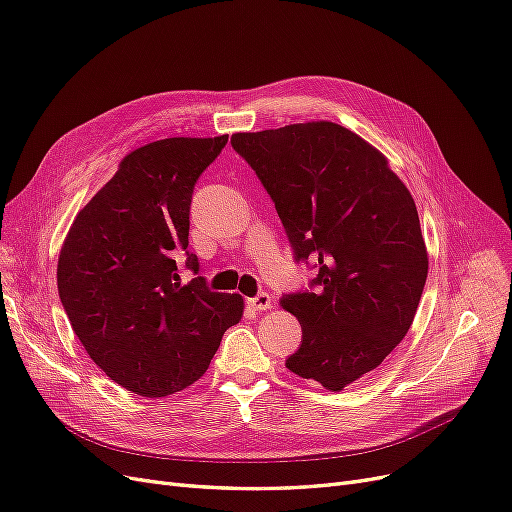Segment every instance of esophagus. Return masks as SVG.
I'll return each mask as SVG.
<instances>
[{
	"mask_svg": "<svg viewBox=\"0 0 512 512\" xmlns=\"http://www.w3.org/2000/svg\"><path fill=\"white\" fill-rule=\"evenodd\" d=\"M247 305L256 309V312H265V309L273 307V299L269 297L267 292H260V294H256L254 299H247Z\"/></svg>",
	"mask_w": 512,
	"mask_h": 512,
	"instance_id": "34e87169",
	"label": "esophagus"
}]
</instances>
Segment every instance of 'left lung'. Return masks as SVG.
<instances>
[{
	"label": "left lung",
	"mask_w": 512,
	"mask_h": 512,
	"mask_svg": "<svg viewBox=\"0 0 512 512\" xmlns=\"http://www.w3.org/2000/svg\"><path fill=\"white\" fill-rule=\"evenodd\" d=\"M232 147L275 203L316 292L284 294L301 348L286 367L342 391L376 369L412 327L429 258L414 198L389 160L333 121L237 132Z\"/></svg>",
	"instance_id": "left-lung-1"
}]
</instances>
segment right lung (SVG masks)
<instances>
[{
    "mask_svg": "<svg viewBox=\"0 0 512 512\" xmlns=\"http://www.w3.org/2000/svg\"><path fill=\"white\" fill-rule=\"evenodd\" d=\"M228 134L175 136L134 149L76 215L57 262V288L83 348L104 374L143 397H166L205 374L222 335L243 316L241 294L183 284L194 183Z\"/></svg>",
    "mask_w": 512,
    "mask_h": 512,
    "instance_id": "right-lung-1",
    "label": "right lung"
}]
</instances>
